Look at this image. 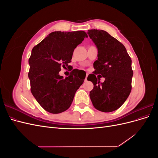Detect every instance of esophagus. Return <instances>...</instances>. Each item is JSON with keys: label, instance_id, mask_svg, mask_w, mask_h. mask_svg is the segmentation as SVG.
Returning <instances> with one entry per match:
<instances>
[{"label": "esophagus", "instance_id": "obj_1", "mask_svg": "<svg viewBox=\"0 0 158 158\" xmlns=\"http://www.w3.org/2000/svg\"><path fill=\"white\" fill-rule=\"evenodd\" d=\"M88 76V73H86V76H85V81H86V80H87Z\"/></svg>", "mask_w": 158, "mask_h": 158}]
</instances>
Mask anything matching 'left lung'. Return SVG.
<instances>
[{
  "mask_svg": "<svg viewBox=\"0 0 158 158\" xmlns=\"http://www.w3.org/2000/svg\"><path fill=\"white\" fill-rule=\"evenodd\" d=\"M88 34L98 49L95 71L87 78L94 84L89 92L91 101L99 111L112 112L125 103L131 92L132 60L125 47L107 31L89 30ZM98 73L105 78L103 83L96 78Z\"/></svg>",
  "mask_w": 158,
  "mask_h": 158,
  "instance_id": "8db88e82",
  "label": "left lung"
}]
</instances>
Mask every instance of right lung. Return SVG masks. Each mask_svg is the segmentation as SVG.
Returning <instances> with one entry per match:
<instances>
[{
  "label": "right lung",
  "instance_id": "right-lung-1",
  "mask_svg": "<svg viewBox=\"0 0 158 158\" xmlns=\"http://www.w3.org/2000/svg\"><path fill=\"white\" fill-rule=\"evenodd\" d=\"M88 37L84 31H54L34 46L29 59L31 92L45 111L57 114L67 110L84 82L82 71L74 69L68 77L59 74L71 62L74 49Z\"/></svg>",
  "mask_w": 158,
  "mask_h": 158
}]
</instances>
